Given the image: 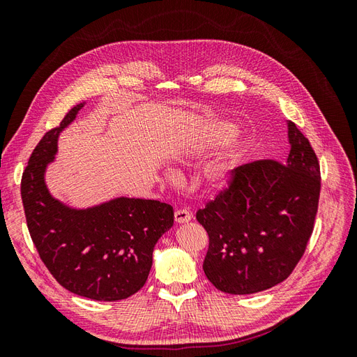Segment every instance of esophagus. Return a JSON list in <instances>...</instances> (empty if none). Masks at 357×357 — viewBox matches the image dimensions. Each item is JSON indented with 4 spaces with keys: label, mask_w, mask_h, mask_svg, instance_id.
<instances>
[{
    "label": "esophagus",
    "mask_w": 357,
    "mask_h": 357,
    "mask_svg": "<svg viewBox=\"0 0 357 357\" xmlns=\"http://www.w3.org/2000/svg\"><path fill=\"white\" fill-rule=\"evenodd\" d=\"M174 219L177 223H188L192 219V214L185 208H180V210H176Z\"/></svg>",
    "instance_id": "34e87169"
}]
</instances>
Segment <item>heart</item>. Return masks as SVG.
<instances>
[{
	"label": "heart",
	"mask_w": 357,
	"mask_h": 357,
	"mask_svg": "<svg viewBox=\"0 0 357 357\" xmlns=\"http://www.w3.org/2000/svg\"><path fill=\"white\" fill-rule=\"evenodd\" d=\"M210 143V135H201L193 138L188 146V150H201ZM234 171V164L231 160H215L205 171V178L211 186L220 188L229 181Z\"/></svg>",
	"instance_id": "b5f03b06"
}]
</instances>
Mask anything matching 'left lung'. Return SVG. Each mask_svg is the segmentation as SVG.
Returning <instances> with one entry per match:
<instances>
[{
	"label": "left lung",
	"instance_id": "obj_1",
	"mask_svg": "<svg viewBox=\"0 0 357 357\" xmlns=\"http://www.w3.org/2000/svg\"><path fill=\"white\" fill-rule=\"evenodd\" d=\"M284 164L255 160L197 211L208 234L204 273L215 289L250 295L286 280L304 256L320 197V165L308 138L289 122Z\"/></svg>",
	"mask_w": 357,
	"mask_h": 357
}]
</instances>
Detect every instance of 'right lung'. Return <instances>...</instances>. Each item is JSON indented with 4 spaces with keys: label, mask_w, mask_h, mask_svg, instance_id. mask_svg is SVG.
<instances>
[{
    "label": "right lung",
    "mask_w": 357,
    "mask_h": 357,
    "mask_svg": "<svg viewBox=\"0 0 357 357\" xmlns=\"http://www.w3.org/2000/svg\"><path fill=\"white\" fill-rule=\"evenodd\" d=\"M82 107H73L40 139L24 171L20 195L32 243L56 282L79 296L121 301L144 286L155 244L174 223V211L169 204L139 198L75 210L50 195L46 167L55 158L59 132Z\"/></svg>",
    "instance_id": "right-lung-1"
}]
</instances>
